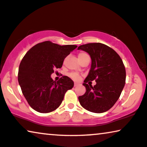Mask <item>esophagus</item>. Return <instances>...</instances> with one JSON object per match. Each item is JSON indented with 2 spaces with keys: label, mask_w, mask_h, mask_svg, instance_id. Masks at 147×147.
Returning a JSON list of instances; mask_svg holds the SVG:
<instances>
[{
  "label": "esophagus",
  "mask_w": 147,
  "mask_h": 147,
  "mask_svg": "<svg viewBox=\"0 0 147 147\" xmlns=\"http://www.w3.org/2000/svg\"><path fill=\"white\" fill-rule=\"evenodd\" d=\"M79 85V83H75V84H74V86L75 87H77V86Z\"/></svg>",
  "instance_id": "obj_1"
}]
</instances>
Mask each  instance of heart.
<instances>
[{
  "label": "heart",
  "instance_id": "obj_1",
  "mask_svg": "<svg viewBox=\"0 0 147 147\" xmlns=\"http://www.w3.org/2000/svg\"><path fill=\"white\" fill-rule=\"evenodd\" d=\"M86 55H87V54L85 53H83V52H81V53H80L79 54V58H81ZM69 76L71 79L75 80V81H79V80L80 79V76L78 75V74L75 73V72H72V73H70Z\"/></svg>",
  "mask_w": 147,
  "mask_h": 147
}]
</instances>
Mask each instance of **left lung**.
I'll list each match as a JSON object with an SVG mask.
<instances>
[{"mask_svg": "<svg viewBox=\"0 0 147 147\" xmlns=\"http://www.w3.org/2000/svg\"><path fill=\"white\" fill-rule=\"evenodd\" d=\"M78 50L87 52L91 59V69L84 81L86 92L79 97L81 106L94 113L105 112L120 97L126 82V70L120 56L106 45L91 43ZM95 80L93 87L86 84Z\"/></svg>", "mask_w": 147, "mask_h": 147, "instance_id": "obj_1", "label": "left lung"}]
</instances>
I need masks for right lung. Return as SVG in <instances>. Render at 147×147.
Returning a JSON list of instances; mask_svg holds the SVG:
<instances>
[{
    "label": "right lung",
    "instance_id": "1",
    "mask_svg": "<svg viewBox=\"0 0 147 147\" xmlns=\"http://www.w3.org/2000/svg\"><path fill=\"white\" fill-rule=\"evenodd\" d=\"M76 45H60L50 42L39 43L32 47L21 60L18 81L29 105L40 113H49L60 106L64 94L74 86L67 76L58 81L51 75L55 68L62 66L63 61Z\"/></svg>",
    "mask_w": 147,
    "mask_h": 147
}]
</instances>
